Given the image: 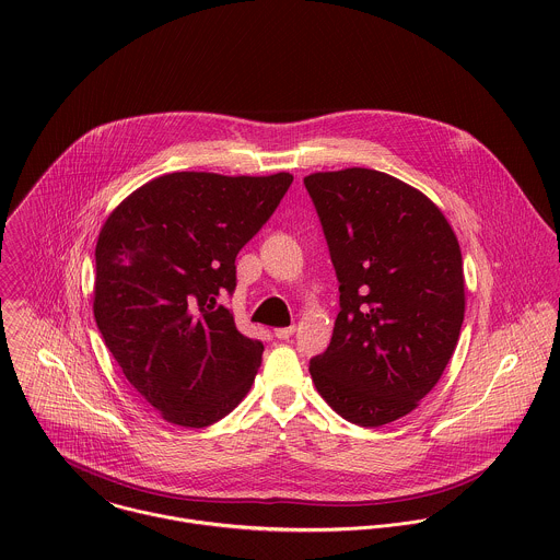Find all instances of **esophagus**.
I'll return each mask as SVG.
<instances>
[{
	"mask_svg": "<svg viewBox=\"0 0 560 560\" xmlns=\"http://www.w3.org/2000/svg\"><path fill=\"white\" fill-rule=\"evenodd\" d=\"M293 331H295V325H289V327H278L273 334H276V338H280V340H289V338L293 336Z\"/></svg>",
	"mask_w": 560,
	"mask_h": 560,
	"instance_id": "34e87169",
	"label": "esophagus"
}]
</instances>
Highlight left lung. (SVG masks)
Wrapping results in <instances>:
<instances>
[{
    "instance_id": "left-lung-1",
    "label": "left lung",
    "mask_w": 560,
    "mask_h": 560,
    "mask_svg": "<svg viewBox=\"0 0 560 560\" xmlns=\"http://www.w3.org/2000/svg\"><path fill=\"white\" fill-rule=\"evenodd\" d=\"M304 185L340 282V313L329 347L311 360L313 382L349 422H395L433 390L457 347L459 241L435 202L386 172H315Z\"/></svg>"
}]
</instances>
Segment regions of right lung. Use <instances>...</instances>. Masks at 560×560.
Wrapping results in <instances>:
<instances>
[{
    "label": "right lung",
    "instance_id": "1",
    "mask_svg": "<svg viewBox=\"0 0 560 560\" xmlns=\"http://www.w3.org/2000/svg\"><path fill=\"white\" fill-rule=\"evenodd\" d=\"M293 174H163L129 194L96 240L92 311L129 384L163 420L209 427L249 393L262 342L220 304L235 258Z\"/></svg>",
    "mask_w": 560,
    "mask_h": 560
}]
</instances>
